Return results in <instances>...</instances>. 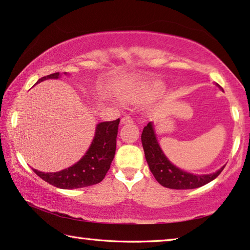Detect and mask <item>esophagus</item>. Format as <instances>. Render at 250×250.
Returning <instances> with one entry per match:
<instances>
[{"instance_id": "obj_1", "label": "esophagus", "mask_w": 250, "mask_h": 250, "mask_svg": "<svg viewBox=\"0 0 250 250\" xmlns=\"http://www.w3.org/2000/svg\"><path fill=\"white\" fill-rule=\"evenodd\" d=\"M128 124H133V119L131 117H124L121 119V125H128Z\"/></svg>"}]
</instances>
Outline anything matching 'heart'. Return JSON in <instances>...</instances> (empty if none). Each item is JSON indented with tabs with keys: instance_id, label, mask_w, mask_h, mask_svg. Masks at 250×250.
Returning <instances> with one entry per match:
<instances>
[{
	"instance_id": "b5f03b06",
	"label": "heart",
	"mask_w": 250,
	"mask_h": 250,
	"mask_svg": "<svg viewBox=\"0 0 250 250\" xmlns=\"http://www.w3.org/2000/svg\"><path fill=\"white\" fill-rule=\"evenodd\" d=\"M163 92V86L161 83H150L141 86L130 87L125 91L124 97L131 103L140 104L150 101L159 97Z\"/></svg>"
}]
</instances>
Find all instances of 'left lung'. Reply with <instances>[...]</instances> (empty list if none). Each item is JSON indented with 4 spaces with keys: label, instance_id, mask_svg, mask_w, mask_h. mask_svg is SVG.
Returning <instances> with one entry per match:
<instances>
[{
    "label": "left lung",
    "instance_id": "obj_1",
    "mask_svg": "<svg viewBox=\"0 0 250 250\" xmlns=\"http://www.w3.org/2000/svg\"><path fill=\"white\" fill-rule=\"evenodd\" d=\"M217 86L223 90V88L219 84H217ZM141 141L146 162L149 164L152 174L164 188L173 189H191L200 188V186L205 185L214 179H216L221 174L223 168L225 167H223L218 171L210 173V174L198 175L185 172L173 166L167 156L164 155L163 151L161 150L158 140H156L152 122H149L143 128Z\"/></svg>",
    "mask_w": 250,
    "mask_h": 250
}]
</instances>
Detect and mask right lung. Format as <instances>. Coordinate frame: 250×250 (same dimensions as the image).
<instances>
[{
    "label": "right lung",
    "instance_id": "1",
    "mask_svg": "<svg viewBox=\"0 0 250 250\" xmlns=\"http://www.w3.org/2000/svg\"><path fill=\"white\" fill-rule=\"evenodd\" d=\"M58 77L59 73H54L42 77L37 83L50 78L56 79ZM119 122L120 119H117L100 122L97 125L91 146L86 154L74 166L59 172L44 173L37 170H34V172L50 185L64 189L80 188L98 184L107 174L115 158Z\"/></svg>",
    "mask_w": 250,
    "mask_h": 250
}]
</instances>
